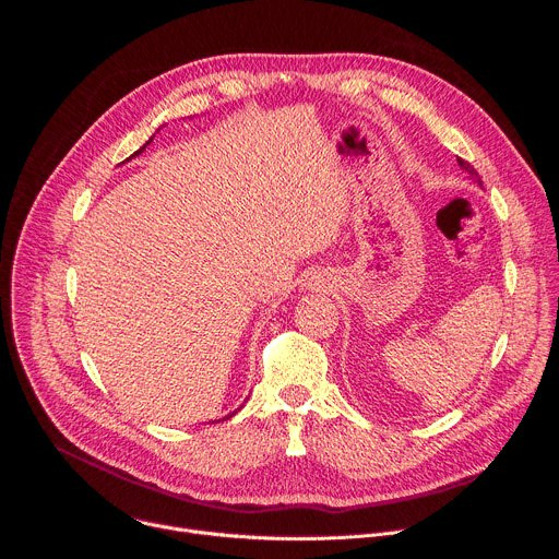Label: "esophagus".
<instances>
[{"label": "esophagus", "mask_w": 559, "mask_h": 559, "mask_svg": "<svg viewBox=\"0 0 559 559\" xmlns=\"http://www.w3.org/2000/svg\"><path fill=\"white\" fill-rule=\"evenodd\" d=\"M316 285H318L316 281H309V283H305V287H309V289H316Z\"/></svg>", "instance_id": "obj_1"}]
</instances>
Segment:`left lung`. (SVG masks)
Returning <instances> with one entry per match:
<instances>
[{
    "label": "left lung",
    "mask_w": 559,
    "mask_h": 559,
    "mask_svg": "<svg viewBox=\"0 0 559 559\" xmlns=\"http://www.w3.org/2000/svg\"><path fill=\"white\" fill-rule=\"evenodd\" d=\"M457 166L477 183V186H480L483 188V181H480V177H477V173H475V168L471 166V164H466V162H462V158H457Z\"/></svg>",
    "instance_id": "8db88e82"
}]
</instances>
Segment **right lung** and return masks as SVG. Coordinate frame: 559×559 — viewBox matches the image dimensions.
<instances>
[{
    "label": "right lung",
    "instance_id": "right-lung-1",
    "mask_svg": "<svg viewBox=\"0 0 559 559\" xmlns=\"http://www.w3.org/2000/svg\"><path fill=\"white\" fill-rule=\"evenodd\" d=\"M150 141H152V139H150ZM150 141H147V143H145V145H150ZM145 145H143V147H139V150H136V152H134V154H130V158H134V156H139V154H141V152H143V150H145ZM130 158H126V162H130ZM234 414H236V412H234ZM234 414H229V416H234ZM229 416H225V418H229ZM225 418H223V420H225ZM214 423H216V420H214Z\"/></svg>",
    "mask_w": 559,
    "mask_h": 559
}]
</instances>
